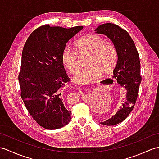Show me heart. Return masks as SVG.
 Listing matches in <instances>:
<instances>
[{
  "label": "heart",
  "mask_w": 159,
  "mask_h": 159,
  "mask_svg": "<svg viewBox=\"0 0 159 159\" xmlns=\"http://www.w3.org/2000/svg\"><path fill=\"white\" fill-rule=\"evenodd\" d=\"M75 51L66 47L61 53V62L73 74L79 70V56L87 55V66L74 77L73 81L80 85H88L98 79L101 74L113 72L117 62V51L113 42L106 41L102 36L89 34L82 37L74 43Z\"/></svg>",
  "instance_id": "b5f03b06"
}]
</instances>
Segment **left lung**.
Wrapping results in <instances>:
<instances>
[{"label": "left lung", "mask_w": 159, "mask_h": 159, "mask_svg": "<svg viewBox=\"0 0 159 159\" xmlns=\"http://www.w3.org/2000/svg\"><path fill=\"white\" fill-rule=\"evenodd\" d=\"M95 31L107 36L116 46L117 63L113 70V78L126 90V99L117 113L110 119L100 122L106 126H114L126 119L136 103L141 82L139 56L129 33L120 26L106 23L100 25Z\"/></svg>", "instance_id": "8db88e82"}]
</instances>
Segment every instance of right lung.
<instances>
[{
	"mask_svg": "<svg viewBox=\"0 0 159 159\" xmlns=\"http://www.w3.org/2000/svg\"><path fill=\"white\" fill-rule=\"evenodd\" d=\"M83 28L43 25L31 33L24 46L18 75L20 96L29 114L46 129H58L70 121L71 111L62 97V88L70 79L61 57L66 43Z\"/></svg>",
	"mask_w": 159,
	"mask_h": 159,
	"instance_id": "obj_1",
	"label": "right lung"
}]
</instances>
